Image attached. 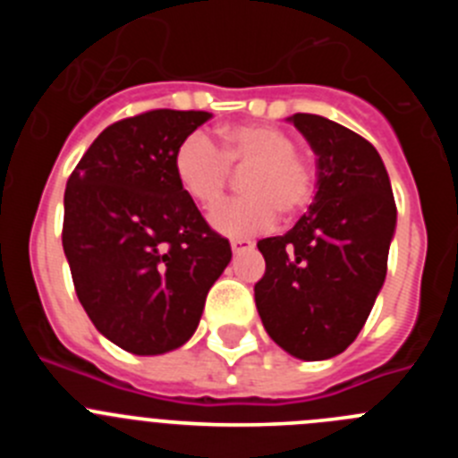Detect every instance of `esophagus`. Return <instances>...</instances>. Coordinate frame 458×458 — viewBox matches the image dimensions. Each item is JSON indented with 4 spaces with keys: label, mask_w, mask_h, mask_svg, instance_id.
I'll use <instances>...</instances> for the list:
<instances>
[{
    "label": "esophagus",
    "mask_w": 458,
    "mask_h": 458,
    "mask_svg": "<svg viewBox=\"0 0 458 458\" xmlns=\"http://www.w3.org/2000/svg\"><path fill=\"white\" fill-rule=\"evenodd\" d=\"M254 242L248 241V238H233L232 241V250L233 252H245V250H252Z\"/></svg>",
    "instance_id": "34e87169"
}]
</instances>
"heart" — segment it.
<instances>
[{
	"instance_id": "b5f03b06",
	"label": "heart",
	"mask_w": 458,
	"mask_h": 458,
	"mask_svg": "<svg viewBox=\"0 0 458 458\" xmlns=\"http://www.w3.org/2000/svg\"><path fill=\"white\" fill-rule=\"evenodd\" d=\"M289 132L266 123L225 125L217 147L204 132H192L174 153V176L199 208H213L232 183V169L242 174L238 199L225 201L210 216V225L225 236L245 238L264 232L277 213L301 216L317 192L314 169L295 156Z\"/></svg>"
}]
</instances>
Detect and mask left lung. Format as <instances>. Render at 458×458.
I'll return each instance as SVG.
<instances>
[{"instance_id":"1","label":"left lung","mask_w":458,"mask_h":458,"mask_svg":"<svg viewBox=\"0 0 458 458\" xmlns=\"http://www.w3.org/2000/svg\"><path fill=\"white\" fill-rule=\"evenodd\" d=\"M289 121L317 153V194L293 229L257 242L266 273L254 301L277 346L327 360L355 342L386 282L396 206L365 137L318 114Z\"/></svg>"}]
</instances>
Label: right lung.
Wrapping results in <instances>:
<instances>
[{
    "label": "right lung",
    "mask_w": 458,
    "mask_h": 458,
    "mask_svg": "<svg viewBox=\"0 0 458 458\" xmlns=\"http://www.w3.org/2000/svg\"><path fill=\"white\" fill-rule=\"evenodd\" d=\"M208 112L151 109L107 125L72 169L62 242L100 335L135 355L179 349L232 261L229 241L174 176L181 141Z\"/></svg>",
    "instance_id": "obj_1"
}]
</instances>
